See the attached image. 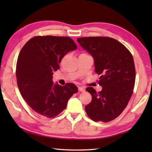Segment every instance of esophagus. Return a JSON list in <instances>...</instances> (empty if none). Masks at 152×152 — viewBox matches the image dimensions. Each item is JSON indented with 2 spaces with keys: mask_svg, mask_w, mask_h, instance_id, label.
I'll list each match as a JSON object with an SVG mask.
<instances>
[{
  "mask_svg": "<svg viewBox=\"0 0 152 152\" xmlns=\"http://www.w3.org/2000/svg\"><path fill=\"white\" fill-rule=\"evenodd\" d=\"M78 90L80 92H84V91H85V89H83L82 87H78Z\"/></svg>",
  "mask_w": 152,
  "mask_h": 152,
  "instance_id": "obj_1",
  "label": "esophagus"
}]
</instances>
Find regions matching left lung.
Instances as JSON below:
<instances>
[{
  "label": "left lung",
  "instance_id": "left-lung-1",
  "mask_svg": "<svg viewBox=\"0 0 152 152\" xmlns=\"http://www.w3.org/2000/svg\"><path fill=\"white\" fill-rule=\"evenodd\" d=\"M77 41L94 59L95 71L101 74L96 92L87 88L92 101L86 112L95 121L108 122L121 114L133 94L136 72L130 51L119 41L109 37H83Z\"/></svg>",
  "mask_w": 152,
  "mask_h": 152
}]
</instances>
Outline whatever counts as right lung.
Wrapping results in <instances>:
<instances>
[{
    "instance_id": "right-lung-1",
    "label": "right lung",
    "mask_w": 152,
    "mask_h": 152,
    "mask_svg": "<svg viewBox=\"0 0 152 152\" xmlns=\"http://www.w3.org/2000/svg\"><path fill=\"white\" fill-rule=\"evenodd\" d=\"M76 48L70 38L53 36L33 37L22 48L16 65L18 86L25 102L37 114L56 117L78 92L73 83L62 86L52 81L64 56Z\"/></svg>"
}]
</instances>
